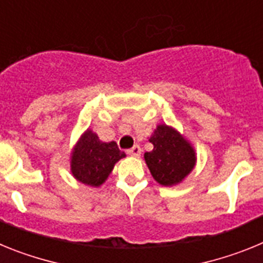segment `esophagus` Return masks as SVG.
I'll use <instances>...</instances> for the list:
<instances>
[{"label":"esophagus","mask_w":263,"mask_h":263,"mask_svg":"<svg viewBox=\"0 0 263 263\" xmlns=\"http://www.w3.org/2000/svg\"><path fill=\"white\" fill-rule=\"evenodd\" d=\"M141 152H142V150H141V147H139L138 145H136L127 150V154L132 155V157H139V155H141Z\"/></svg>","instance_id":"34e87169"}]
</instances>
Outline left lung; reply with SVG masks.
<instances>
[{"instance_id": "8db88e82", "label": "left lung", "mask_w": 263, "mask_h": 263, "mask_svg": "<svg viewBox=\"0 0 263 263\" xmlns=\"http://www.w3.org/2000/svg\"><path fill=\"white\" fill-rule=\"evenodd\" d=\"M148 141L154 148L145 153V160L159 184L176 185L194 170L196 163L194 147L178 130L164 124L158 125Z\"/></svg>"}]
</instances>
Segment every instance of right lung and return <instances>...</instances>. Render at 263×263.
Returning a JSON list of instances; mask_svg holds the SVG:
<instances>
[{"instance_id":"right-lung-1","label":"right lung","mask_w":263,"mask_h":263,"mask_svg":"<svg viewBox=\"0 0 263 263\" xmlns=\"http://www.w3.org/2000/svg\"><path fill=\"white\" fill-rule=\"evenodd\" d=\"M125 157L115 141L103 142L96 133L88 129L73 147L71 173L83 184L100 187L110 175L115 164Z\"/></svg>"}]
</instances>
